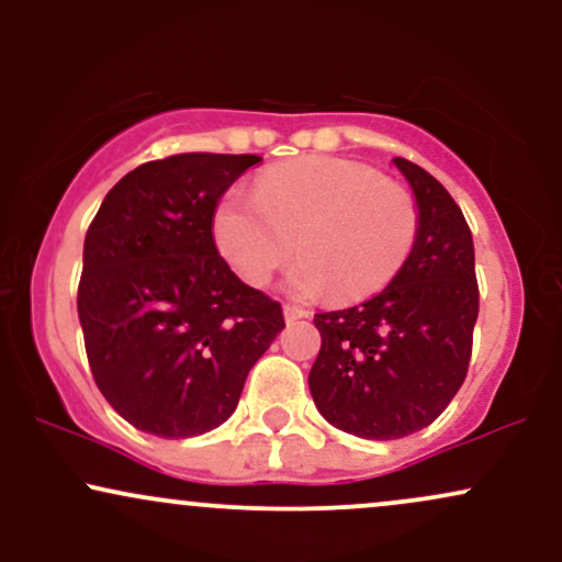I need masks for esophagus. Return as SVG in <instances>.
Instances as JSON below:
<instances>
[{
  "instance_id": "34e87169",
  "label": "esophagus",
  "mask_w": 562,
  "mask_h": 562,
  "mask_svg": "<svg viewBox=\"0 0 562 562\" xmlns=\"http://www.w3.org/2000/svg\"><path fill=\"white\" fill-rule=\"evenodd\" d=\"M282 312H285V319H288V322H295V319H303V317H308V312H306V308L295 306V303H285V308H282Z\"/></svg>"
}]
</instances>
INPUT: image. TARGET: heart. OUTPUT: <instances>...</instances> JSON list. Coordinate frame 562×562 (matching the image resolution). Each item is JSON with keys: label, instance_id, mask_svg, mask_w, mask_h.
<instances>
[{"label": "heart", "instance_id": "obj_1", "mask_svg": "<svg viewBox=\"0 0 562 562\" xmlns=\"http://www.w3.org/2000/svg\"><path fill=\"white\" fill-rule=\"evenodd\" d=\"M420 235V209L402 184L346 158H303L263 173L254 195L232 190L214 214V237L248 285H267L299 250L290 290L338 301L383 290Z\"/></svg>", "mask_w": 562, "mask_h": 562}]
</instances>
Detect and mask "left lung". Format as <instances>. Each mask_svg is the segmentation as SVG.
Wrapping results in <instances>:
<instances>
[{"instance_id":"obj_1","label":"left lung","mask_w":562,"mask_h":562,"mask_svg":"<svg viewBox=\"0 0 562 562\" xmlns=\"http://www.w3.org/2000/svg\"><path fill=\"white\" fill-rule=\"evenodd\" d=\"M420 209L409 261L383 293L359 306L314 314L322 335L308 372L327 423L391 441L423 430L465 383L479 319L473 235L447 187L393 158Z\"/></svg>"}]
</instances>
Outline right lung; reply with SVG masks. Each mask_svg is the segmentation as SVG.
Wrapping results in <instances>:
<instances>
[{"mask_svg": "<svg viewBox=\"0 0 562 562\" xmlns=\"http://www.w3.org/2000/svg\"><path fill=\"white\" fill-rule=\"evenodd\" d=\"M259 156L179 153L128 171L83 240L79 319L92 378L134 428L214 430L285 327L282 306L218 256V198Z\"/></svg>", "mask_w": 562, "mask_h": 562, "instance_id": "1", "label": "right lung"}]
</instances>
